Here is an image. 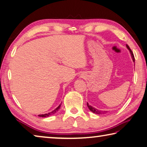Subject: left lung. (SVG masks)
I'll list each match as a JSON object with an SVG mask.
<instances>
[{
    "label": "left lung",
    "mask_w": 147,
    "mask_h": 147,
    "mask_svg": "<svg viewBox=\"0 0 147 147\" xmlns=\"http://www.w3.org/2000/svg\"><path fill=\"white\" fill-rule=\"evenodd\" d=\"M126 47H127V48H128V50H129V51H130V53H131V57H132V59H133V61H134V62L135 59H134V54H133V51H132V50H131L130 48H129V46H128L127 45H126ZM87 106H88V108L89 110H90L92 112H93V113H96V114H97V115H101V114L104 113H106V111H101V110H97V109L93 108L92 106L89 105L88 104V103H87Z\"/></svg>",
    "instance_id": "obj_1"
}]
</instances>
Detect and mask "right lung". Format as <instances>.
I'll return each mask as SVG.
<instances>
[{"instance_id": "add662e5", "label": "right lung", "mask_w": 147, "mask_h": 147, "mask_svg": "<svg viewBox=\"0 0 147 147\" xmlns=\"http://www.w3.org/2000/svg\"><path fill=\"white\" fill-rule=\"evenodd\" d=\"M60 106H61V105H60L56 109H55V110H54L53 111H52L51 112H50V113H46V114H44V115H38V116L41 117H49V116H50V115H52L55 113L56 112L59 110Z\"/></svg>"}]
</instances>
